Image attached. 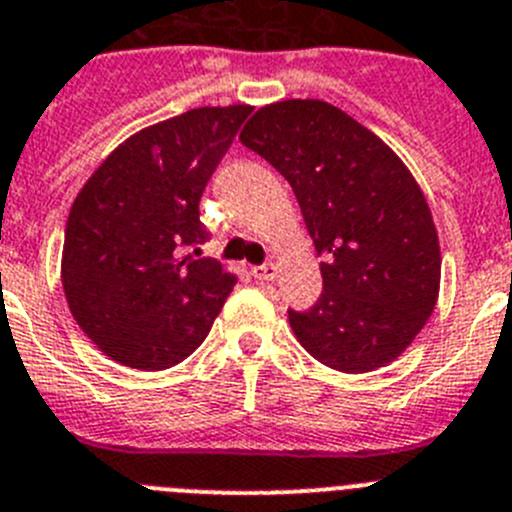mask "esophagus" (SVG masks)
I'll use <instances>...</instances> for the list:
<instances>
[{
	"mask_svg": "<svg viewBox=\"0 0 512 512\" xmlns=\"http://www.w3.org/2000/svg\"><path fill=\"white\" fill-rule=\"evenodd\" d=\"M252 278L255 280H273L275 275H278V267L273 265V262H265V265H255L250 270Z\"/></svg>",
	"mask_w": 512,
	"mask_h": 512,
	"instance_id": "1",
	"label": "esophagus"
}]
</instances>
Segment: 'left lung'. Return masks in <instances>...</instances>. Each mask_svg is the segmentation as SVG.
Returning a JSON list of instances; mask_svg holds the SVG:
<instances>
[{
	"mask_svg": "<svg viewBox=\"0 0 512 512\" xmlns=\"http://www.w3.org/2000/svg\"><path fill=\"white\" fill-rule=\"evenodd\" d=\"M239 140L290 183L324 257L319 301L288 308L301 347L342 372L393 362L434 311L441 278L434 219L408 168L319 99L262 107Z\"/></svg>",
	"mask_w": 512,
	"mask_h": 512,
	"instance_id": "left-lung-1",
	"label": "left lung"
}]
</instances>
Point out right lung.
<instances>
[{
    "label": "right lung",
    "instance_id": "1",
    "mask_svg": "<svg viewBox=\"0 0 512 512\" xmlns=\"http://www.w3.org/2000/svg\"><path fill=\"white\" fill-rule=\"evenodd\" d=\"M252 107H201L137 132L76 196L63 245L73 319L114 362L165 370L209 334L237 275L201 257L206 183Z\"/></svg>",
    "mask_w": 512,
    "mask_h": 512
}]
</instances>
